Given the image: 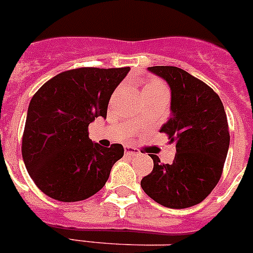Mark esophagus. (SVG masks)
I'll return each mask as SVG.
<instances>
[{"label": "esophagus", "instance_id": "34e87169", "mask_svg": "<svg viewBox=\"0 0 253 253\" xmlns=\"http://www.w3.org/2000/svg\"><path fill=\"white\" fill-rule=\"evenodd\" d=\"M124 152L126 156H130V157H135V156L139 154V151H138L137 148H134V147H130V146H125Z\"/></svg>", "mask_w": 253, "mask_h": 253}]
</instances>
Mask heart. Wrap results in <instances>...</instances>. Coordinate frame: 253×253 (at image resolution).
I'll return each mask as SVG.
<instances>
[{"mask_svg": "<svg viewBox=\"0 0 253 253\" xmlns=\"http://www.w3.org/2000/svg\"><path fill=\"white\" fill-rule=\"evenodd\" d=\"M156 91H167L166 86L158 80H153L146 84V86L143 87V92H156Z\"/></svg>", "mask_w": 253, "mask_h": 253, "instance_id": "heart-1", "label": "heart"}]
</instances>
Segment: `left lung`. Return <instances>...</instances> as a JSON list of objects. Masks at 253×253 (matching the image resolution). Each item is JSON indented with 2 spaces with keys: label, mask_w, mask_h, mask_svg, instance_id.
<instances>
[{
  "label": "left lung",
  "mask_w": 253,
  "mask_h": 253,
  "mask_svg": "<svg viewBox=\"0 0 253 253\" xmlns=\"http://www.w3.org/2000/svg\"><path fill=\"white\" fill-rule=\"evenodd\" d=\"M171 88V118L161 128L176 156L171 165L151 156L153 169L140 181L144 193L171 209L202 203L222 176L229 130L222 100L202 80L172 66L149 67Z\"/></svg>",
  "instance_id": "1"
}]
</instances>
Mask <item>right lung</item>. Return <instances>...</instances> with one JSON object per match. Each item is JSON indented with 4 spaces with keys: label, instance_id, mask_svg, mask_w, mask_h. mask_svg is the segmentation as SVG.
<instances>
[{
    "label": "right lung",
    "instance_id": "obj_1",
    "mask_svg": "<svg viewBox=\"0 0 253 253\" xmlns=\"http://www.w3.org/2000/svg\"><path fill=\"white\" fill-rule=\"evenodd\" d=\"M122 68L69 69L50 78L31 99L22 134V158L38 187L58 202H81L104 187L122 144L104 148L88 138V125L106 118Z\"/></svg>",
    "mask_w": 253,
    "mask_h": 253
}]
</instances>
